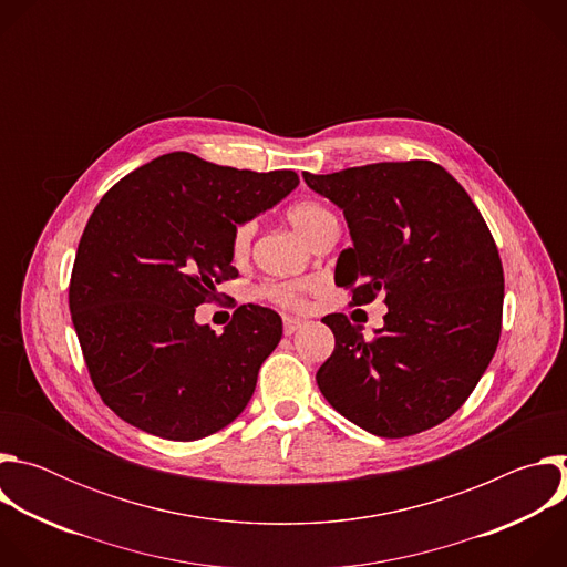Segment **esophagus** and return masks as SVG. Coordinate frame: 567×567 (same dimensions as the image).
<instances>
[{
  "mask_svg": "<svg viewBox=\"0 0 567 567\" xmlns=\"http://www.w3.org/2000/svg\"><path fill=\"white\" fill-rule=\"evenodd\" d=\"M282 322H285V334H289V337H291L296 330H300V328L305 326V320H302V318H296V316H285Z\"/></svg>",
  "mask_w": 567,
  "mask_h": 567,
  "instance_id": "esophagus-1",
  "label": "esophagus"
}]
</instances>
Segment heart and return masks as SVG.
<instances>
[{
  "label": "heart",
  "instance_id": "heart-1",
  "mask_svg": "<svg viewBox=\"0 0 567 567\" xmlns=\"http://www.w3.org/2000/svg\"><path fill=\"white\" fill-rule=\"evenodd\" d=\"M287 217H289L291 226L309 241V245L322 230H328L330 226L337 224V217L330 208H326L318 202H311V199L296 202L293 206H289ZM251 235H254V224L251 221L239 224L233 230V254L235 256L247 254ZM302 291H305V285H300V282H269V285L262 287L260 293L267 300H271L280 307H300L302 305Z\"/></svg>",
  "mask_w": 567,
  "mask_h": 567
}]
</instances>
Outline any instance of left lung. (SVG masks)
I'll return each instance as SVG.
<instances>
[{
	"mask_svg": "<svg viewBox=\"0 0 567 567\" xmlns=\"http://www.w3.org/2000/svg\"><path fill=\"white\" fill-rule=\"evenodd\" d=\"M302 177L350 228L337 285L352 287V305L379 293L388 305L374 339L343 313L322 318L337 341L316 372L322 396L379 437L437 426L473 392L501 339L505 278L487 224L433 161Z\"/></svg>",
	"mask_w": 567,
	"mask_h": 567,
	"instance_id": "1",
	"label": "left lung"
}]
</instances>
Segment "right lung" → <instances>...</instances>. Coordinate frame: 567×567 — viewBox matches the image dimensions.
I'll return each mask as SVG.
<instances>
[{
  "instance_id": "right-lung-1",
  "label": "right lung",
  "mask_w": 567,
  "mask_h": 567,
  "mask_svg": "<svg viewBox=\"0 0 567 567\" xmlns=\"http://www.w3.org/2000/svg\"><path fill=\"white\" fill-rule=\"evenodd\" d=\"M298 186L171 152L123 177L80 237L69 309L107 406L150 435L193 442L228 426L282 337L274 309L241 305L221 334L195 307L235 276L233 230Z\"/></svg>"
}]
</instances>
